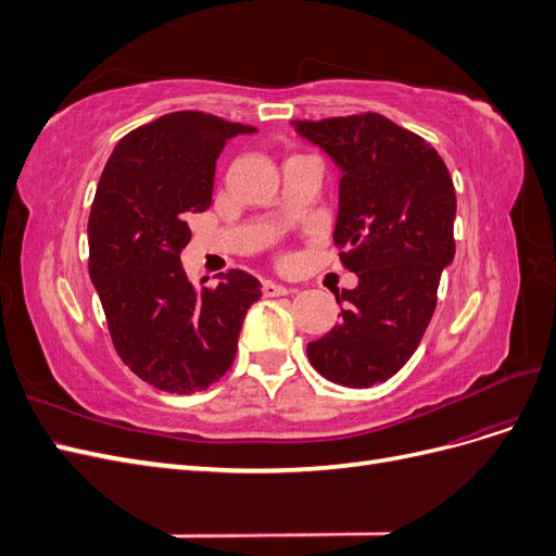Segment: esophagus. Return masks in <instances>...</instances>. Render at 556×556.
Masks as SVG:
<instances>
[{
    "instance_id": "esophagus-1",
    "label": "esophagus",
    "mask_w": 556,
    "mask_h": 556,
    "mask_svg": "<svg viewBox=\"0 0 556 556\" xmlns=\"http://www.w3.org/2000/svg\"><path fill=\"white\" fill-rule=\"evenodd\" d=\"M290 292H292L290 288H285V285H278V282H271V280H266L262 285V294L264 296H285V294H290Z\"/></svg>"
}]
</instances>
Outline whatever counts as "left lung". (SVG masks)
Returning <instances> with one entry per match:
<instances>
[{
    "mask_svg": "<svg viewBox=\"0 0 556 556\" xmlns=\"http://www.w3.org/2000/svg\"><path fill=\"white\" fill-rule=\"evenodd\" d=\"M292 125L341 169L333 243L359 278L336 292L341 323L308 343V359L327 380L364 390L392 378L422 341L454 260L457 197L441 155L380 113Z\"/></svg>",
    "mask_w": 556,
    "mask_h": 556,
    "instance_id": "8db88e82",
    "label": "left lung"
}]
</instances>
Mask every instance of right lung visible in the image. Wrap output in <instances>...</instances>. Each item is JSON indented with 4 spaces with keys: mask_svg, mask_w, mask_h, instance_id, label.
<instances>
[{
    "mask_svg": "<svg viewBox=\"0 0 556 556\" xmlns=\"http://www.w3.org/2000/svg\"><path fill=\"white\" fill-rule=\"evenodd\" d=\"M252 131L201 111L166 113L121 139L99 178L90 278L117 355L157 390L192 394L220 380L262 296L260 280L239 268L197 290L180 264L188 220L211 206L215 160Z\"/></svg>",
    "mask_w": 556,
    "mask_h": 556,
    "instance_id": "add662e5",
    "label": "right lung"
}]
</instances>
